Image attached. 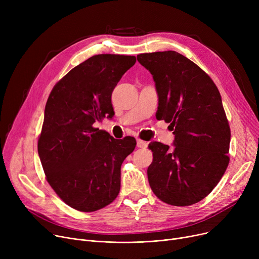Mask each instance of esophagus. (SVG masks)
<instances>
[{"label": "esophagus", "instance_id": "34e87169", "mask_svg": "<svg viewBox=\"0 0 259 259\" xmlns=\"http://www.w3.org/2000/svg\"><path fill=\"white\" fill-rule=\"evenodd\" d=\"M148 146L147 142L143 141V140H138V147L139 148H146Z\"/></svg>", "mask_w": 259, "mask_h": 259}]
</instances>
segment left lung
<instances>
[{
  "label": "left lung",
  "mask_w": 259,
  "mask_h": 259,
  "mask_svg": "<svg viewBox=\"0 0 259 259\" xmlns=\"http://www.w3.org/2000/svg\"><path fill=\"white\" fill-rule=\"evenodd\" d=\"M158 94L157 119L170 122L174 147L149 144L153 160L148 181L168 205L186 207L205 198L229 165V121L212 78L183 54L168 50L141 53Z\"/></svg>",
  "instance_id": "8db88e82"
}]
</instances>
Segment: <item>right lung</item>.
I'll return each instance as SVG.
<instances>
[{
    "mask_svg": "<svg viewBox=\"0 0 259 259\" xmlns=\"http://www.w3.org/2000/svg\"><path fill=\"white\" fill-rule=\"evenodd\" d=\"M135 62L133 56L97 54L71 69L49 94L37 152L53 191L77 211L100 210L119 193L120 167L137 141L115 140L94 124L114 115L112 91Z\"/></svg>",
    "mask_w": 259,
    "mask_h": 259,
    "instance_id": "add662e5",
    "label": "right lung"
}]
</instances>
